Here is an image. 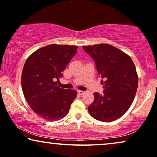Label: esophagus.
Returning <instances> with one entry per match:
<instances>
[{
    "instance_id": "34e87169",
    "label": "esophagus",
    "mask_w": 157,
    "mask_h": 157,
    "mask_svg": "<svg viewBox=\"0 0 157 157\" xmlns=\"http://www.w3.org/2000/svg\"><path fill=\"white\" fill-rule=\"evenodd\" d=\"M78 92L80 94H84L85 92H84V91H82V90H78Z\"/></svg>"
}]
</instances>
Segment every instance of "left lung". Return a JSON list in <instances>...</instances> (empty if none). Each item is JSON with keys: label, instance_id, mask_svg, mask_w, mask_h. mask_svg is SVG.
Masks as SVG:
<instances>
[{"label": "left lung", "instance_id": "obj_1", "mask_svg": "<svg viewBox=\"0 0 157 157\" xmlns=\"http://www.w3.org/2000/svg\"><path fill=\"white\" fill-rule=\"evenodd\" d=\"M83 49L94 59L104 84L103 94L94 93L89 113L100 121L117 120L127 111L136 94L138 77L134 63L129 55L107 44L84 46Z\"/></svg>", "mask_w": 157, "mask_h": 157}]
</instances>
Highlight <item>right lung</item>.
I'll list each match as a JSON object with an SVG mask.
<instances>
[{"instance_id":"add662e5","label":"right lung","mask_w":157,"mask_h":157,"mask_svg":"<svg viewBox=\"0 0 157 157\" xmlns=\"http://www.w3.org/2000/svg\"><path fill=\"white\" fill-rule=\"evenodd\" d=\"M77 49L76 46L51 44L33 52L25 62L23 94L33 111L44 119H63L76 98V91L61 89L57 82Z\"/></svg>"}]
</instances>
